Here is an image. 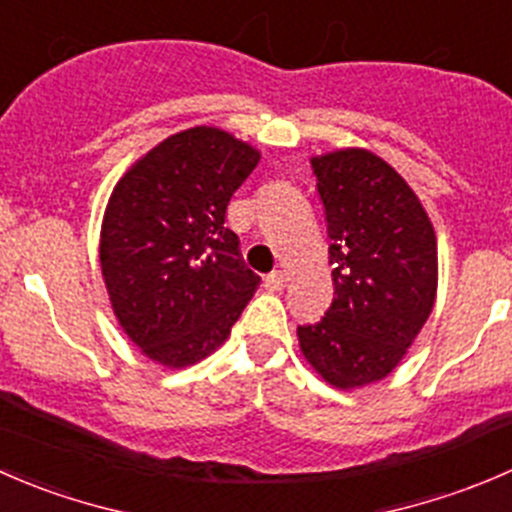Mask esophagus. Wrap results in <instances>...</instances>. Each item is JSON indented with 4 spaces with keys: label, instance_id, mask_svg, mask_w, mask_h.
<instances>
[{
    "label": "esophagus",
    "instance_id": "obj_1",
    "mask_svg": "<svg viewBox=\"0 0 512 512\" xmlns=\"http://www.w3.org/2000/svg\"><path fill=\"white\" fill-rule=\"evenodd\" d=\"M283 286H286V273H283V271L268 273L266 288H271V291H283Z\"/></svg>",
    "mask_w": 512,
    "mask_h": 512
}]
</instances>
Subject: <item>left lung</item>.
Instances as JSON below:
<instances>
[{"instance_id": "1", "label": "left lung", "mask_w": 512, "mask_h": 512, "mask_svg": "<svg viewBox=\"0 0 512 512\" xmlns=\"http://www.w3.org/2000/svg\"><path fill=\"white\" fill-rule=\"evenodd\" d=\"M311 166L331 236L333 303L318 323L298 326V346L323 381L351 391L386 378L421 333L438 246L418 196L381 156L338 149Z\"/></svg>"}]
</instances>
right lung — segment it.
Returning <instances> with one entry per match:
<instances>
[{
	"instance_id": "add662e5",
	"label": "right lung",
	"mask_w": 512,
	"mask_h": 512,
	"mask_svg": "<svg viewBox=\"0 0 512 512\" xmlns=\"http://www.w3.org/2000/svg\"><path fill=\"white\" fill-rule=\"evenodd\" d=\"M261 154L216 126L161 141L104 211L101 276L126 336L166 368L211 356L261 283L226 229V206Z\"/></svg>"
}]
</instances>
